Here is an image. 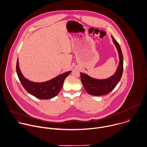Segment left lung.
I'll use <instances>...</instances> for the list:
<instances>
[{"instance_id":"left-lung-1","label":"left lung","mask_w":147,"mask_h":147,"mask_svg":"<svg viewBox=\"0 0 147 147\" xmlns=\"http://www.w3.org/2000/svg\"><path fill=\"white\" fill-rule=\"evenodd\" d=\"M112 41L118 51L119 63L115 73L105 79H98L88 75L80 72V78L84 89L90 95L101 96L109 93L116 86L121 79L123 72V56L119 44L111 35Z\"/></svg>"}]
</instances>
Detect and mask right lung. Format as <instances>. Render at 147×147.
<instances>
[{
  "label": "right lung",
  "instance_id": "obj_1",
  "mask_svg": "<svg viewBox=\"0 0 147 147\" xmlns=\"http://www.w3.org/2000/svg\"><path fill=\"white\" fill-rule=\"evenodd\" d=\"M16 73L24 89L31 95L40 99H49L55 97L61 90L65 78L71 71L65 72L45 82H34L24 77L22 74L18 59Z\"/></svg>",
  "mask_w": 147,
  "mask_h": 147
}]
</instances>
